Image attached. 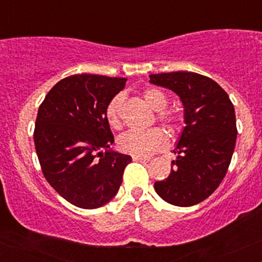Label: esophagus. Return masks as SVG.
I'll return each instance as SVG.
<instances>
[{"instance_id": "esophagus-1", "label": "esophagus", "mask_w": 262, "mask_h": 262, "mask_svg": "<svg viewBox=\"0 0 262 262\" xmlns=\"http://www.w3.org/2000/svg\"><path fill=\"white\" fill-rule=\"evenodd\" d=\"M150 160L149 158H140V156H133V161H139V162H148Z\"/></svg>"}]
</instances>
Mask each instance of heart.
Segmentation results:
<instances>
[{
	"instance_id": "b5f03b06",
	"label": "heart",
	"mask_w": 262,
	"mask_h": 262,
	"mask_svg": "<svg viewBox=\"0 0 262 262\" xmlns=\"http://www.w3.org/2000/svg\"><path fill=\"white\" fill-rule=\"evenodd\" d=\"M144 101L148 106L158 113V119L166 125L170 132L176 133L181 129L182 117L176 111H164L169 103V97L158 87H149L143 92ZM124 96L122 93L116 95L106 107V119L113 129L122 128V106ZM118 148L124 154L146 158L160 151L166 146L167 137L164 130L159 128L149 129L146 132H128L118 138Z\"/></svg>"
}]
</instances>
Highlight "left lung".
I'll list each match as a JSON object with an SVG mask.
<instances>
[{
  "label": "left lung",
  "instance_id": "obj_1",
  "mask_svg": "<svg viewBox=\"0 0 262 262\" xmlns=\"http://www.w3.org/2000/svg\"><path fill=\"white\" fill-rule=\"evenodd\" d=\"M150 82L179 96L186 124L170 175L154 183L155 191L173 206H194L217 189L229 167L237 133L234 106L215 81L196 73L152 74Z\"/></svg>",
  "mask_w": 262,
  "mask_h": 262
}]
</instances>
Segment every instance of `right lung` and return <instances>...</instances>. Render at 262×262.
<instances>
[{
  "mask_svg": "<svg viewBox=\"0 0 262 262\" xmlns=\"http://www.w3.org/2000/svg\"><path fill=\"white\" fill-rule=\"evenodd\" d=\"M125 81L73 75L59 81L38 110L34 144L43 175L60 196L80 208L110 202L132 161L111 148L114 138L106 119L107 104Z\"/></svg>",
  "mask_w": 262,
  "mask_h": 262,
  "instance_id": "right-lung-1",
  "label": "right lung"
}]
</instances>
